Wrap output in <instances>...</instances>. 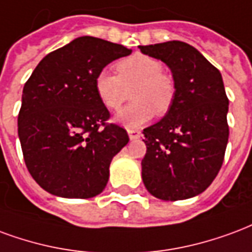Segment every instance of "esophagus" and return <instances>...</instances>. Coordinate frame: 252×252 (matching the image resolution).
I'll return each instance as SVG.
<instances>
[{"mask_svg":"<svg viewBox=\"0 0 252 252\" xmlns=\"http://www.w3.org/2000/svg\"><path fill=\"white\" fill-rule=\"evenodd\" d=\"M127 133L130 139H137L141 137V131H139V130H135V128H128Z\"/></svg>","mask_w":252,"mask_h":252,"instance_id":"obj_1","label":"esophagus"}]
</instances>
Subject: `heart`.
I'll use <instances>...</instances> for the list:
<instances>
[{"label": "heart", "instance_id": "obj_1", "mask_svg": "<svg viewBox=\"0 0 252 252\" xmlns=\"http://www.w3.org/2000/svg\"><path fill=\"white\" fill-rule=\"evenodd\" d=\"M118 75L100 71L95 78V91L104 107L118 111L131 98L133 103L117 117L126 127H138L148 122L153 114L162 117L172 108L176 98L174 79L164 71L158 59L135 53L115 64Z\"/></svg>", "mask_w": 252, "mask_h": 252}]
</instances>
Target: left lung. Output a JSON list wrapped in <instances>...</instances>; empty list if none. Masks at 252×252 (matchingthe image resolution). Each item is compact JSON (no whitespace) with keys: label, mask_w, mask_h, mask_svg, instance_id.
<instances>
[{"label":"left lung","mask_w":252,"mask_h":252,"mask_svg":"<svg viewBox=\"0 0 252 252\" xmlns=\"http://www.w3.org/2000/svg\"><path fill=\"white\" fill-rule=\"evenodd\" d=\"M173 73L176 98L159 122L144 128L142 180L161 200H184L212 184L228 142V98L218 68L183 41L141 45Z\"/></svg>","instance_id":"8db88e82"}]
</instances>
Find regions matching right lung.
<instances>
[{"label": "right lung", "mask_w": 252, "mask_h": 252, "mask_svg": "<svg viewBox=\"0 0 252 252\" xmlns=\"http://www.w3.org/2000/svg\"><path fill=\"white\" fill-rule=\"evenodd\" d=\"M130 53L121 44L83 36L48 53L27 80L18 137L29 173L49 193L88 199L107 184L111 159L128 135L108 122L95 78Z\"/></svg>", "instance_id": "1"}]
</instances>
